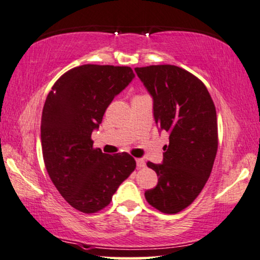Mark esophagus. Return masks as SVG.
I'll return each mask as SVG.
<instances>
[{"instance_id":"esophagus-1","label":"esophagus","mask_w":260,"mask_h":260,"mask_svg":"<svg viewBox=\"0 0 260 260\" xmlns=\"http://www.w3.org/2000/svg\"><path fill=\"white\" fill-rule=\"evenodd\" d=\"M137 166L139 168H144L146 166V162L144 159H137Z\"/></svg>"}]
</instances>
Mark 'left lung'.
Returning <instances> with one entry per match:
<instances>
[{
    "label": "left lung",
    "instance_id": "obj_1",
    "mask_svg": "<svg viewBox=\"0 0 260 260\" xmlns=\"http://www.w3.org/2000/svg\"><path fill=\"white\" fill-rule=\"evenodd\" d=\"M135 72L154 100L155 122L170 133L162 165L147 162L158 174V185L145 198L162 213H178L194 202L212 172L218 151L215 106L202 80L178 66Z\"/></svg>",
    "mask_w": 260,
    "mask_h": 260
}]
</instances>
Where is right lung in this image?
I'll return each mask as SVG.
<instances>
[{"instance_id": "add662e5", "label": "right lung", "mask_w": 260, "mask_h": 260, "mask_svg": "<svg viewBox=\"0 0 260 260\" xmlns=\"http://www.w3.org/2000/svg\"><path fill=\"white\" fill-rule=\"evenodd\" d=\"M133 78L125 66L82 64L61 75L46 99L41 118L46 170L66 202L83 213L108 206L137 166L128 153L105 154L92 140L109 104Z\"/></svg>"}]
</instances>
